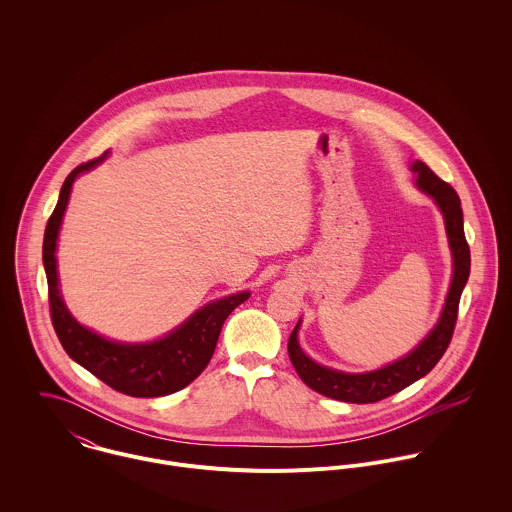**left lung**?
<instances>
[{
	"instance_id": "obj_1",
	"label": "left lung",
	"mask_w": 512,
	"mask_h": 512,
	"mask_svg": "<svg viewBox=\"0 0 512 512\" xmlns=\"http://www.w3.org/2000/svg\"><path fill=\"white\" fill-rule=\"evenodd\" d=\"M412 171L416 175V185L428 193L443 215L445 220V232L449 240V250L453 258V278L451 286L445 297L443 311L439 315V321L436 327L426 335V339L406 357L382 366L372 372H341L333 370L327 366L317 365L311 361L299 347L297 341V331L299 323L290 335L288 341V353L292 361L295 372L299 378L313 388L315 392L341 400V402H351V404H372L378 400H384L412 382L420 380L426 376L434 366L438 365L439 359L447 351L455 321H457V309H459V297L467 284L469 270H471V254H469V244L465 240L463 232V211H461V201L451 185L441 181L438 175L424 163V161H414Z\"/></svg>"
}]
</instances>
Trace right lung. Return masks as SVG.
<instances>
[{"instance_id": "right-lung-1", "label": "right lung", "mask_w": 512, "mask_h": 512, "mask_svg": "<svg viewBox=\"0 0 512 512\" xmlns=\"http://www.w3.org/2000/svg\"><path fill=\"white\" fill-rule=\"evenodd\" d=\"M104 157L106 153L78 165L69 173L61 187L59 203L45 228L43 264L49 284L51 321L67 355L110 388L134 398L167 396L191 384L207 368L215 353L224 319L250 297V292L234 293L207 303L177 329L151 343L134 345L110 341L82 327L67 309L59 292L55 252L74 179L98 165Z\"/></svg>"}]
</instances>
